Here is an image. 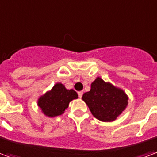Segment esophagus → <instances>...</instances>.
<instances>
[{
	"label": "esophagus",
	"mask_w": 157,
	"mask_h": 157,
	"mask_svg": "<svg viewBox=\"0 0 157 157\" xmlns=\"http://www.w3.org/2000/svg\"><path fill=\"white\" fill-rule=\"evenodd\" d=\"M82 95H83V91H82V90H81V91H78V96L80 98H82Z\"/></svg>",
	"instance_id": "1"
}]
</instances>
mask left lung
I'll return each instance as SVG.
<instances>
[{
  "mask_svg": "<svg viewBox=\"0 0 157 157\" xmlns=\"http://www.w3.org/2000/svg\"><path fill=\"white\" fill-rule=\"evenodd\" d=\"M128 99L125 90L99 76L90 84V90L82 96L93 117L104 122L117 120L128 105Z\"/></svg>",
  "mask_w": 157,
  "mask_h": 157,
  "instance_id": "1",
  "label": "left lung"
}]
</instances>
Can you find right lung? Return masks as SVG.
<instances>
[{
	"label": "right lung",
	"mask_w": 157,
	"mask_h": 157,
	"mask_svg": "<svg viewBox=\"0 0 157 157\" xmlns=\"http://www.w3.org/2000/svg\"><path fill=\"white\" fill-rule=\"evenodd\" d=\"M76 91L68 90L61 82H57L50 90H47L37 100V105L46 117H56L65 112L69 103L72 100L77 99Z\"/></svg>",
	"instance_id": "add662e5"
}]
</instances>
